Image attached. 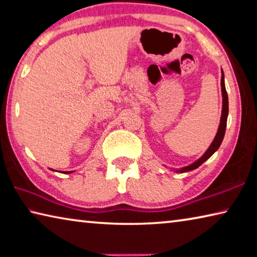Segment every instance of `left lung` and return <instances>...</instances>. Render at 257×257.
<instances>
[{"instance_id": "left-lung-1", "label": "left lung", "mask_w": 257, "mask_h": 257, "mask_svg": "<svg viewBox=\"0 0 257 257\" xmlns=\"http://www.w3.org/2000/svg\"><path fill=\"white\" fill-rule=\"evenodd\" d=\"M221 93H222V110H221V118H220V124L218 127V132L215 134L212 143H211L208 150L204 152V155L201 157V158L197 159L194 163L191 165L185 166V167H182L179 169H174L175 173H187L191 172V170H194L199 168L200 166L204 163L205 160H208L211 156H212L215 151L219 149V147L221 146L224 133H226V126H227V118H228V111H229V106H228V94L226 91V85H224V74L223 71L221 70Z\"/></svg>"}]
</instances>
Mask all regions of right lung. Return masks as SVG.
Listing matches in <instances>:
<instances>
[{
  "label": "right lung",
  "mask_w": 257,
  "mask_h": 257,
  "mask_svg": "<svg viewBox=\"0 0 257 257\" xmlns=\"http://www.w3.org/2000/svg\"><path fill=\"white\" fill-rule=\"evenodd\" d=\"M52 170H54V169H52ZM70 173H72V172H64V174H70Z\"/></svg>",
  "instance_id": "right-lung-1"
}]
</instances>
